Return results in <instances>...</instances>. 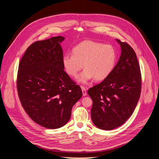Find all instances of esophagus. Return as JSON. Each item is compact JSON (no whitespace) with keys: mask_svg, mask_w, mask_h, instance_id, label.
<instances>
[{"mask_svg":"<svg viewBox=\"0 0 159 159\" xmlns=\"http://www.w3.org/2000/svg\"><path fill=\"white\" fill-rule=\"evenodd\" d=\"M82 89V94L84 96H85L87 95V91H86V89L84 87H81Z\"/></svg>","mask_w":159,"mask_h":159,"instance_id":"obj_1","label":"esophagus"}]
</instances>
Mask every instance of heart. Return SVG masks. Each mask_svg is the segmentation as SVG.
Instances as JSON below:
<instances>
[{
	"instance_id": "b5f03b06",
	"label": "heart",
	"mask_w": 159,
	"mask_h": 159,
	"mask_svg": "<svg viewBox=\"0 0 159 159\" xmlns=\"http://www.w3.org/2000/svg\"><path fill=\"white\" fill-rule=\"evenodd\" d=\"M72 53L63 55V66L68 74L77 77L84 65L85 70L79 79L84 84L93 78L98 81L105 79L114 70L117 61V53L112 45L90 40L77 44Z\"/></svg>"
}]
</instances>
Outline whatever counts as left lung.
<instances>
[{"label": "left lung", "instance_id": "obj_1", "mask_svg": "<svg viewBox=\"0 0 159 159\" xmlns=\"http://www.w3.org/2000/svg\"><path fill=\"white\" fill-rule=\"evenodd\" d=\"M116 41L121 53L114 70L87 92L93 102L92 121L104 130L124 124L132 115L141 93L142 77L137 55L128 43Z\"/></svg>", "mask_w": 159, "mask_h": 159}]
</instances>
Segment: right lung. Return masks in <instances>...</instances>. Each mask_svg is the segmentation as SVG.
I'll return each mask as SVG.
<instances>
[{"label":"right lung","instance_id":"obj_1","mask_svg":"<svg viewBox=\"0 0 159 159\" xmlns=\"http://www.w3.org/2000/svg\"><path fill=\"white\" fill-rule=\"evenodd\" d=\"M58 36L33 43L19 64L17 88L20 103L37 124L57 129L69 121L74 105L81 98L79 85L63 70Z\"/></svg>","mask_w":159,"mask_h":159}]
</instances>
